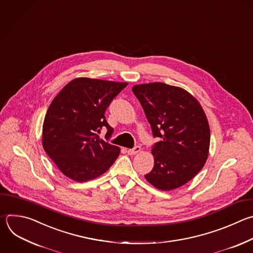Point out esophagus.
<instances>
[{
  "instance_id": "esophagus-1",
  "label": "esophagus",
  "mask_w": 253,
  "mask_h": 253,
  "mask_svg": "<svg viewBox=\"0 0 253 253\" xmlns=\"http://www.w3.org/2000/svg\"><path fill=\"white\" fill-rule=\"evenodd\" d=\"M141 151V147L140 146H135L133 149H128L127 153L129 155H136L137 153H139Z\"/></svg>"
}]
</instances>
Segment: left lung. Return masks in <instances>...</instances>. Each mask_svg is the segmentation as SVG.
Listing matches in <instances>:
<instances>
[{
  "label": "left lung",
  "mask_w": 253,
  "mask_h": 253,
  "mask_svg": "<svg viewBox=\"0 0 253 253\" xmlns=\"http://www.w3.org/2000/svg\"><path fill=\"white\" fill-rule=\"evenodd\" d=\"M140 101L154 137L153 170L146 180L161 191H172L191 181L206 164L211 131L200 102L187 90L162 82L137 84Z\"/></svg>",
  "instance_id": "1"
}]
</instances>
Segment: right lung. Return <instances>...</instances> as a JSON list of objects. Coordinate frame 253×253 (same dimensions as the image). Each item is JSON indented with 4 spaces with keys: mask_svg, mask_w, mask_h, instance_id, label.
Here are the masks:
<instances>
[{
    "mask_svg": "<svg viewBox=\"0 0 253 253\" xmlns=\"http://www.w3.org/2000/svg\"><path fill=\"white\" fill-rule=\"evenodd\" d=\"M127 82L78 77L59 91L50 103L42 125V147L58 170L78 182L104 174L120 154V148L100 139L113 128L104 113Z\"/></svg>",
    "mask_w": 253,
    "mask_h": 253,
    "instance_id": "obj_1",
    "label": "right lung"
}]
</instances>
